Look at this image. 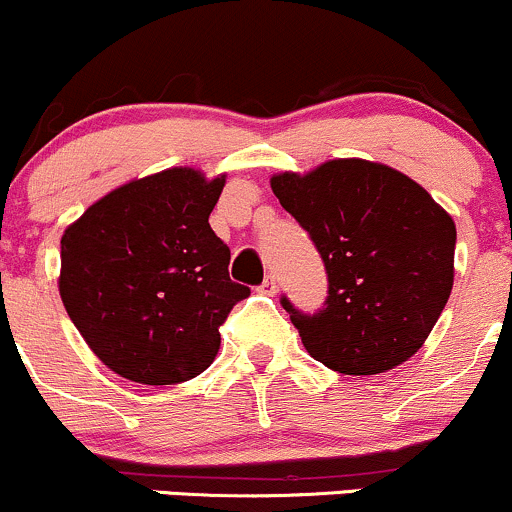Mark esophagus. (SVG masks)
<instances>
[{
  "instance_id": "34e87169",
  "label": "esophagus",
  "mask_w": 512,
  "mask_h": 512,
  "mask_svg": "<svg viewBox=\"0 0 512 512\" xmlns=\"http://www.w3.org/2000/svg\"><path fill=\"white\" fill-rule=\"evenodd\" d=\"M276 289H279V281H276V276H274V274H267V276H264V281H262L260 291H262V293H267V296H274Z\"/></svg>"
}]
</instances>
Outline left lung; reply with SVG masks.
I'll list each match as a JSON object with an SVG mask.
<instances>
[{
	"label": "left lung",
	"mask_w": 512,
	"mask_h": 512,
	"mask_svg": "<svg viewBox=\"0 0 512 512\" xmlns=\"http://www.w3.org/2000/svg\"><path fill=\"white\" fill-rule=\"evenodd\" d=\"M281 207L308 231L327 269L313 315L281 298L315 361L344 375L399 366L426 342L455 276V221L419 182L363 158L272 175Z\"/></svg>",
	"instance_id": "left-lung-1"
}]
</instances>
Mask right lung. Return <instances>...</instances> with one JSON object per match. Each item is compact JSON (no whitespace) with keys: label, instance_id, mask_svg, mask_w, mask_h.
Listing matches in <instances>:
<instances>
[{"label":"right lung","instance_id":"add662e5","mask_svg":"<svg viewBox=\"0 0 512 512\" xmlns=\"http://www.w3.org/2000/svg\"><path fill=\"white\" fill-rule=\"evenodd\" d=\"M223 185L226 175L161 170L117 187L64 231V308L93 354L132 383L175 385L207 370L223 320L250 296L209 226Z\"/></svg>","mask_w":512,"mask_h":512}]
</instances>
